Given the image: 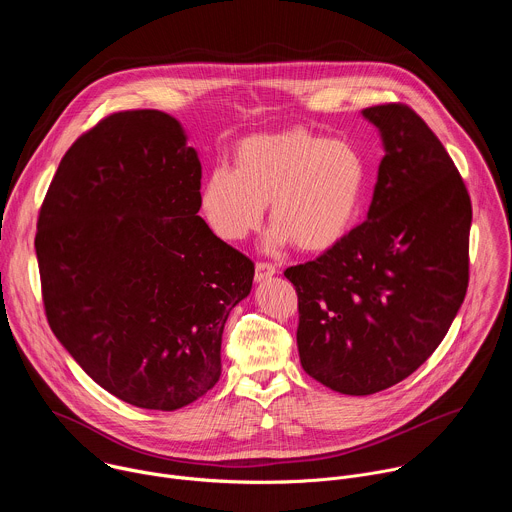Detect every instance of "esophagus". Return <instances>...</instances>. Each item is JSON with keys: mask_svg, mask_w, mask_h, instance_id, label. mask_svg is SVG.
Wrapping results in <instances>:
<instances>
[{"mask_svg": "<svg viewBox=\"0 0 512 512\" xmlns=\"http://www.w3.org/2000/svg\"><path fill=\"white\" fill-rule=\"evenodd\" d=\"M275 273H277V269H275V265H271V263H257V265H255V281H257V283H261V281L273 277Z\"/></svg>", "mask_w": 512, "mask_h": 512, "instance_id": "34e87169", "label": "esophagus"}]
</instances>
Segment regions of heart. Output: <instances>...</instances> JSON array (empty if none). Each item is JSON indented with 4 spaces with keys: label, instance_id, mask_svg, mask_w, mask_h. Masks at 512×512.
Listing matches in <instances>:
<instances>
[{
    "label": "heart",
    "instance_id": "1",
    "mask_svg": "<svg viewBox=\"0 0 512 512\" xmlns=\"http://www.w3.org/2000/svg\"><path fill=\"white\" fill-rule=\"evenodd\" d=\"M367 186L369 164L356 145L289 127L243 139L233 170L214 168L198 204L210 231L229 243L257 231L269 204L267 249L296 243L322 253L352 231Z\"/></svg>",
    "mask_w": 512,
    "mask_h": 512
}]
</instances>
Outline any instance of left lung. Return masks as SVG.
<instances>
[{
  "label": "left lung",
  "instance_id": "obj_1",
  "mask_svg": "<svg viewBox=\"0 0 512 512\" xmlns=\"http://www.w3.org/2000/svg\"><path fill=\"white\" fill-rule=\"evenodd\" d=\"M362 117L385 150L367 221L285 269L298 291L302 367L342 395H373L417 371L468 287L472 204L442 141L405 105Z\"/></svg>",
  "mask_w": 512,
  "mask_h": 512
}]
</instances>
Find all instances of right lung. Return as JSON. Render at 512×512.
I'll use <instances>...</instances> for the list:
<instances>
[{
  "label": "right lung",
  "mask_w": 512,
  "mask_h": 512,
  "mask_svg": "<svg viewBox=\"0 0 512 512\" xmlns=\"http://www.w3.org/2000/svg\"><path fill=\"white\" fill-rule=\"evenodd\" d=\"M200 178L176 117L123 111L70 145L40 210L54 336L141 409L174 411L216 385L227 318L251 294V259L198 216Z\"/></svg>",
  "instance_id": "obj_1"
}]
</instances>
